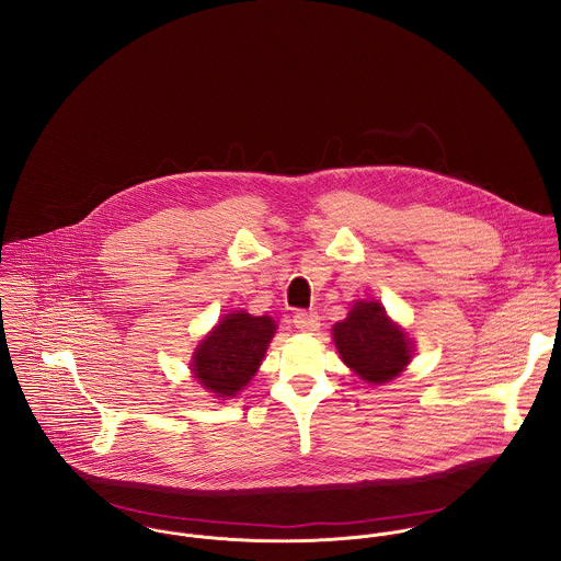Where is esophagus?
<instances>
[{"label":"esophagus","instance_id":"34e87169","mask_svg":"<svg viewBox=\"0 0 561 561\" xmlns=\"http://www.w3.org/2000/svg\"><path fill=\"white\" fill-rule=\"evenodd\" d=\"M294 325L302 332H316L320 328V313L318 311H298L294 316Z\"/></svg>","mask_w":561,"mask_h":561}]
</instances>
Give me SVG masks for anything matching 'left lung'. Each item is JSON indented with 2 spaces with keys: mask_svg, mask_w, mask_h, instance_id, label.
<instances>
[{
  "mask_svg": "<svg viewBox=\"0 0 561 561\" xmlns=\"http://www.w3.org/2000/svg\"><path fill=\"white\" fill-rule=\"evenodd\" d=\"M332 330L341 358L367 382L393 380L410 360L405 332L391 323L378 302H356Z\"/></svg>",
  "mask_w": 561,
  "mask_h": 561,
  "instance_id": "1",
  "label": "left lung"
}]
</instances>
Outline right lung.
<instances>
[{
    "label": "right lung",
    "mask_w": 561,
    "mask_h": 561,
    "mask_svg": "<svg viewBox=\"0 0 561 561\" xmlns=\"http://www.w3.org/2000/svg\"><path fill=\"white\" fill-rule=\"evenodd\" d=\"M274 330L272 318L231 313L198 345L194 376L218 398L238 396L256 374Z\"/></svg>",
    "instance_id": "1"
}]
</instances>
